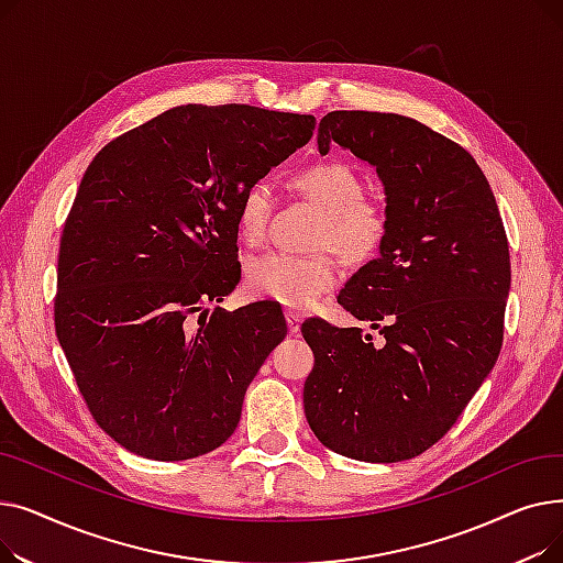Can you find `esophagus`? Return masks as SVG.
Returning a JSON list of instances; mask_svg holds the SVG:
<instances>
[{"label":"esophagus","mask_w":563,"mask_h":563,"mask_svg":"<svg viewBox=\"0 0 563 563\" xmlns=\"http://www.w3.org/2000/svg\"><path fill=\"white\" fill-rule=\"evenodd\" d=\"M285 321H287L289 335H299V333H301V317H299L297 312H287V314H285Z\"/></svg>","instance_id":"34e87169"}]
</instances>
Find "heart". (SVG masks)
I'll return each instance as SVG.
<instances>
[{
  "label": "heart",
  "instance_id": "obj_1",
  "mask_svg": "<svg viewBox=\"0 0 563 563\" xmlns=\"http://www.w3.org/2000/svg\"><path fill=\"white\" fill-rule=\"evenodd\" d=\"M291 185L323 210L317 246L335 249L349 264L372 262L390 232L388 210L365 198L361 175L342 162L301 168ZM274 194L266 183H253L236 205V230L246 244H260L269 232ZM338 262L331 253L289 255L272 251L246 266V289L257 299L306 310L338 285Z\"/></svg>",
  "mask_w": 563,
  "mask_h": 563
}]
</instances>
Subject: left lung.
I'll use <instances>...</instances> for the list:
<instances>
[{"label":"left lung","instance_id":"obj_1","mask_svg":"<svg viewBox=\"0 0 563 563\" xmlns=\"http://www.w3.org/2000/svg\"><path fill=\"white\" fill-rule=\"evenodd\" d=\"M376 166L390 217L380 257L338 303L383 338L303 321L314 353L306 418L321 445L367 463L420 456L490 374L505 338L511 260L484 170L465 147L399 113L331 111L317 132Z\"/></svg>","mask_w":563,"mask_h":563}]
</instances>
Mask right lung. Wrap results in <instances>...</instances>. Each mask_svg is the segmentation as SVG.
<instances>
[{
	"label": "right lung",
	"mask_w": 563,
	"mask_h": 563,
	"mask_svg": "<svg viewBox=\"0 0 563 563\" xmlns=\"http://www.w3.org/2000/svg\"><path fill=\"white\" fill-rule=\"evenodd\" d=\"M314 125L251 104H185L88 164L58 246L54 329L86 408L132 454L196 459L240 424L285 317L264 301L202 308L240 283L242 194Z\"/></svg>",
	"instance_id": "right-lung-1"
}]
</instances>
